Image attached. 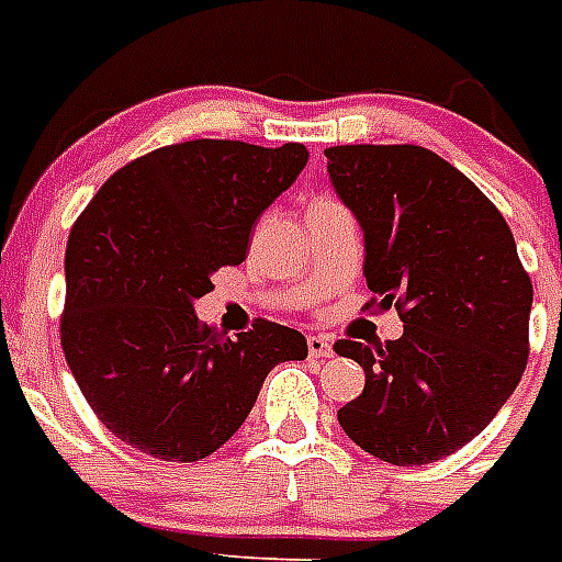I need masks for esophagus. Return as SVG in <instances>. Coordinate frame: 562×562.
I'll return each mask as SVG.
<instances>
[{
	"instance_id": "34e87169",
	"label": "esophagus",
	"mask_w": 562,
	"mask_h": 562,
	"mask_svg": "<svg viewBox=\"0 0 562 562\" xmlns=\"http://www.w3.org/2000/svg\"><path fill=\"white\" fill-rule=\"evenodd\" d=\"M308 355H312V358H331V355H335L331 340L323 335H312L308 337Z\"/></svg>"
}]
</instances>
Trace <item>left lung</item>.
<instances>
[{"label":"left lung","mask_w":562,"mask_h":562,"mask_svg":"<svg viewBox=\"0 0 562 562\" xmlns=\"http://www.w3.org/2000/svg\"><path fill=\"white\" fill-rule=\"evenodd\" d=\"M328 181L363 231V277L404 335L337 340L367 384L337 409L360 450L439 462L494 422L528 360L533 289L503 213L471 178L413 144L326 149Z\"/></svg>","instance_id":"1"}]
</instances>
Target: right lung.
Returning <instances> with one entry per match:
<instances>
[{"label":"right lung","instance_id":"right-lung-1","mask_svg":"<svg viewBox=\"0 0 562 562\" xmlns=\"http://www.w3.org/2000/svg\"><path fill=\"white\" fill-rule=\"evenodd\" d=\"M308 164L303 144L187 140L121 167L77 218L66 248L59 340L109 432L164 462L225 445L277 363L303 360L296 328L257 321L234 340L195 317L222 266Z\"/></svg>","mask_w":562,"mask_h":562}]
</instances>
